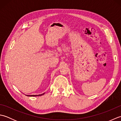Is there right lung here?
I'll return each instance as SVG.
<instances>
[{
	"mask_svg": "<svg viewBox=\"0 0 121 121\" xmlns=\"http://www.w3.org/2000/svg\"><path fill=\"white\" fill-rule=\"evenodd\" d=\"M45 93H43V94H41V95H26L27 96H30V97H32V96H42L43 95H44Z\"/></svg>",
	"mask_w": 121,
	"mask_h": 121,
	"instance_id": "obj_1",
	"label": "right lung"
}]
</instances>
